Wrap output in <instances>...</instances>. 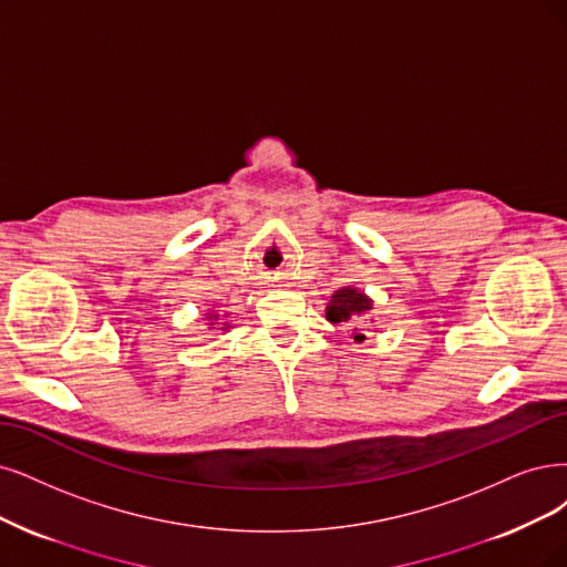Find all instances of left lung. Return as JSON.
Listing matches in <instances>:
<instances>
[{
    "label": "left lung",
    "instance_id": "obj_1",
    "mask_svg": "<svg viewBox=\"0 0 567 567\" xmlns=\"http://www.w3.org/2000/svg\"><path fill=\"white\" fill-rule=\"evenodd\" d=\"M371 308H373V299L367 295V291L354 285H348L333 291L324 308V316L333 327H343L350 322L354 324V320L364 318ZM352 333H354V341H364V333H360L358 327L352 329Z\"/></svg>",
    "mask_w": 567,
    "mask_h": 567
}]
</instances>
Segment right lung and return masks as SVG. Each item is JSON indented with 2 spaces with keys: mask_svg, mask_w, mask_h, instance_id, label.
<instances>
[{
  "mask_svg": "<svg viewBox=\"0 0 567 567\" xmlns=\"http://www.w3.org/2000/svg\"><path fill=\"white\" fill-rule=\"evenodd\" d=\"M226 318H228L226 312H224V316H219V312H217L215 308H207V310L203 312V320L207 322V329H209V331H215V329H217V331L226 333L230 327H234V324H230ZM219 319L223 320L221 323L218 322Z\"/></svg>",
  "mask_w": 567,
  "mask_h": 567,
  "instance_id": "1",
  "label": "right lung"
}]
</instances>
